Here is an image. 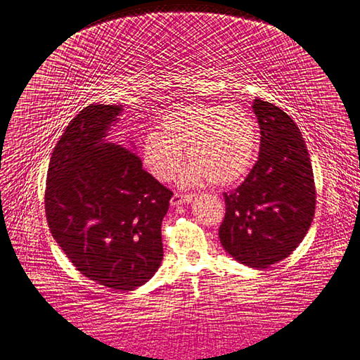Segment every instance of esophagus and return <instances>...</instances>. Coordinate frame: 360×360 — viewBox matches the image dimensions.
<instances>
[{
    "label": "esophagus",
    "instance_id": "1",
    "mask_svg": "<svg viewBox=\"0 0 360 360\" xmlns=\"http://www.w3.org/2000/svg\"><path fill=\"white\" fill-rule=\"evenodd\" d=\"M194 194H184V193H176L172 197L170 203L172 205H184V203H190L193 200Z\"/></svg>",
    "mask_w": 360,
    "mask_h": 360
}]
</instances>
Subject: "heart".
<instances>
[{"label": "heart", "instance_id": "b5f03b06", "mask_svg": "<svg viewBox=\"0 0 360 360\" xmlns=\"http://www.w3.org/2000/svg\"><path fill=\"white\" fill-rule=\"evenodd\" d=\"M158 129L143 137L141 153L145 166L163 182L175 176L184 149L190 160L182 173L185 184L235 182L259 153L257 121L238 104L184 106L166 113Z\"/></svg>", "mask_w": 360, "mask_h": 360}]
</instances>
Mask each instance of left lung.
<instances>
[{"instance_id": "8db88e82", "label": "left lung", "mask_w": 360, "mask_h": 360, "mask_svg": "<svg viewBox=\"0 0 360 360\" xmlns=\"http://www.w3.org/2000/svg\"><path fill=\"white\" fill-rule=\"evenodd\" d=\"M260 127V155L236 190L224 193L219 242L235 260L266 269L302 242L316 211V184L296 122L275 104L252 103Z\"/></svg>"}]
</instances>
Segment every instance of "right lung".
Here are the masks:
<instances>
[{
  "label": "right lung",
  "mask_w": 360,
  "mask_h": 360,
  "mask_svg": "<svg viewBox=\"0 0 360 360\" xmlns=\"http://www.w3.org/2000/svg\"><path fill=\"white\" fill-rule=\"evenodd\" d=\"M120 112L89 104L67 125L51 157L44 210L53 239L80 274L129 292L163 260L161 221L173 193L142 169L133 149L104 142Z\"/></svg>",
  "instance_id": "add662e5"
}]
</instances>
